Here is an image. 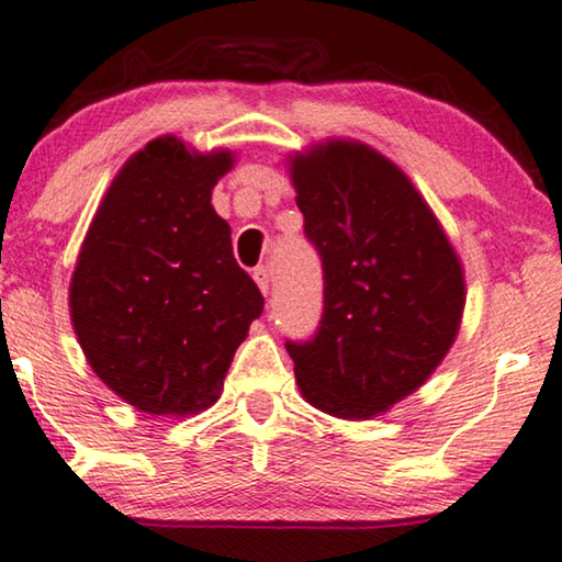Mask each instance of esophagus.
<instances>
[{
  "mask_svg": "<svg viewBox=\"0 0 562 562\" xmlns=\"http://www.w3.org/2000/svg\"><path fill=\"white\" fill-rule=\"evenodd\" d=\"M254 279L258 283V289L263 291V294H268V289H271V268L268 266H258L254 271Z\"/></svg>",
  "mask_w": 562,
  "mask_h": 562,
  "instance_id": "esophagus-1",
  "label": "esophagus"
}]
</instances>
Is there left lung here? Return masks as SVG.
Wrapping results in <instances>:
<instances>
[{
    "label": "left lung",
    "instance_id": "obj_1",
    "mask_svg": "<svg viewBox=\"0 0 562 562\" xmlns=\"http://www.w3.org/2000/svg\"><path fill=\"white\" fill-rule=\"evenodd\" d=\"M289 172L324 271L319 329L286 341L299 390L329 416L372 418L451 349L467 304L461 261L408 175L372 146L314 144Z\"/></svg>",
    "mask_w": 562,
    "mask_h": 562
}]
</instances>
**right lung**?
<instances>
[{"label":"right lung","mask_w":562,"mask_h":562,"mask_svg":"<svg viewBox=\"0 0 562 562\" xmlns=\"http://www.w3.org/2000/svg\"><path fill=\"white\" fill-rule=\"evenodd\" d=\"M233 151L200 154L159 136L121 167L70 279L83 355L121 401L151 416H194L223 393L250 322L263 312L235 263L213 187Z\"/></svg>","instance_id":"add662e5"}]
</instances>
